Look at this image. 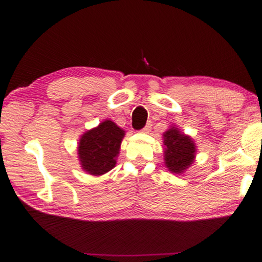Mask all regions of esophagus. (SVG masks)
<instances>
[{"mask_svg": "<svg viewBox=\"0 0 262 262\" xmlns=\"http://www.w3.org/2000/svg\"><path fill=\"white\" fill-rule=\"evenodd\" d=\"M150 129H151V121H149V122L147 123V125H145L143 128H142L141 132H142V133H149Z\"/></svg>", "mask_w": 262, "mask_h": 262, "instance_id": "34e87169", "label": "esophagus"}]
</instances>
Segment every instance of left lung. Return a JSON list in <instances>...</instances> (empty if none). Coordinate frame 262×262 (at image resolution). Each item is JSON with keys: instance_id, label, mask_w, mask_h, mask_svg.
Instances as JSON below:
<instances>
[{"instance_id": "obj_1", "label": "left lung", "mask_w": 262, "mask_h": 262, "mask_svg": "<svg viewBox=\"0 0 262 262\" xmlns=\"http://www.w3.org/2000/svg\"><path fill=\"white\" fill-rule=\"evenodd\" d=\"M165 165L173 173H181L193 163L195 145L190 137L186 136L172 127L164 134Z\"/></svg>"}]
</instances>
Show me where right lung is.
<instances>
[{
  "label": "right lung",
  "instance_id": "add662e5",
  "mask_svg": "<svg viewBox=\"0 0 262 262\" xmlns=\"http://www.w3.org/2000/svg\"><path fill=\"white\" fill-rule=\"evenodd\" d=\"M121 128L106 120L94 129L86 132L78 144V156L83 170L90 174L101 176L115 166L122 137Z\"/></svg>",
  "mask_w": 262,
  "mask_h": 262
}]
</instances>
